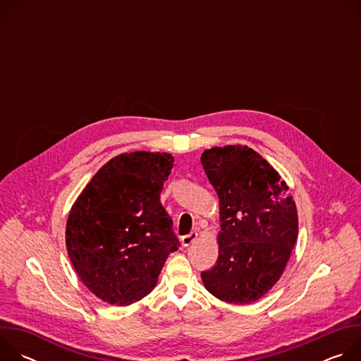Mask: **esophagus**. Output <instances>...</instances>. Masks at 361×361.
Instances as JSON below:
<instances>
[{"mask_svg":"<svg viewBox=\"0 0 361 361\" xmlns=\"http://www.w3.org/2000/svg\"><path fill=\"white\" fill-rule=\"evenodd\" d=\"M180 240H181V244H183L184 247H188L191 243H194V241L197 240V233H195V231H191L190 234L183 235Z\"/></svg>","mask_w":361,"mask_h":361,"instance_id":"obj_1","label":"esophagus"}]
</instances>
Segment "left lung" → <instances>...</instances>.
<instances>
[{"label":"left lung","mask_w":361,"mask_h":361,"mask_svg":"<svg viewBox=\"0 0 361 361\" xmlns=\"http://www.w3.org/2000/svg\"><path fill=\"white\" fill-rule=\"evenodd\" d=\"M201 164L220 198L219 259L201 280L214 297L248 304L281 277L297 241L295 202L279 173L252 148L205 149Z\"/></svg>","instance_id":"obj_1"}]
</instances>
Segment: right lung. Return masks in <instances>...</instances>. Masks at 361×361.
<instances>
[{
    "instance_id": "obj_1",
    "label": "right lung",
    "mask_w": 361,
    "mask_h": 361,
    "mask_svg": "<svg viewBox=\"0 0 361 361\" xmlns=\"http://www.w3.org/2000/svg\"><path fill=\"white\" fill-rule=\"evenodd\" d=\"M174 157L124 152L102 166L73 204L66 230L70 260L98 298L128 305L157 283L180 247L160 194Z\"/></svg>"
}]
</instances>
